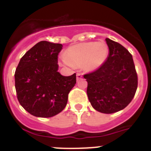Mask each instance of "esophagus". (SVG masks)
<instances>
[{
    "instance_id": "1",
    "label": "esophagus",
    "mask_w": 151,
    "mask_h": 151,
    "mask_svg": "<svg viewBox=\"0 0 151 151\" xmlns=\"http://www.w3.org/2000/svg\"><path fill=\"white\" fill-rule=\"evenodd\" d=\"M82 78V75L80 74V73H77V75H76V79H77V81L80 80Z\"/></svg>"
}]
</instances>
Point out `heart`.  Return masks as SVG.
Here are the masks:
<instances>
[{
	"label": "heart",
	"mask_w": 151,
	"mask_h": 151,
	"mask_svg": "<svg viewBox=\"0 0 151 151\" xmlns=\"http://www.w3.org/2000/svg\"><path fill=\"white\" fill-rule=\"evenodd\" d=\"M108 47L103 41H91L69 47L61 62L68 66H82L87 72L95 71L102 66L107 58Z\"/></svg>",
	"instance_id": "obj_1"
}]
</instances>
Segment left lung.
I'll use <instances>...</instances> for the list:
<instances>
[{
  "instance_id": "obj_1",
  "label": "left lung",
  "mask_w": 151,
  "mask_h": 151,
  "mask_svg": "<svg viewBox=\"0 0 151 151\" xmlns=\"http://www.w3.org/2000/svg\"><path fill=\"white\" fill-rule=\"evenodd\" d=\"M109 54L101 68L84 76L87 94L94 110L113 113L123 110L133 99L138 76L132 56L120 44L106 38Z\"/></svg>"
}]
</instances>
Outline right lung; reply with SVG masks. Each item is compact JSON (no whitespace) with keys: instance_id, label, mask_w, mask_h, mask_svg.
<instances>
[{"instance_id":"add662e5","label":"right lung","mask_w":151,"mask_h":151,"mask_svg":"<svg viewBox=\"0 0 151 151\" xmlns=\"http://www.w3.org/2000/svg\"><path fill=\"white\" fill-rule=\"evenodd\" d=\"M61 44L41 41L20 59L15 72V88L21 106L30 114L48 118L66 107L68 94L76 83V75L58 72Z\"/></svg>"}]
</instances>
